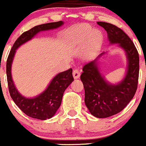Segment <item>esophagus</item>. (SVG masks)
<instances>
[{"label":"esophagus","mask_w":146,"mask_h":146,"mask_svg":"<svg viewBox=\"0 0 146 146\" xmlns=\"http://www.w3.org/2000/svg\"><path fill=\"white\" fill-rule=\"evenodd\" d=\"M80 70H78L77 69H74V71H73V77H74V79H78L80 78Z\"/></svg>","instance_id":"34e87169"}]
</instances>
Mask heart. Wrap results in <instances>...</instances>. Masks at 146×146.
I'll list each match as a JSON object with an SVG mask.
<instances>
[{
  "label": "heart",
  "mask_w": 146,
  "mask_h": 146,
  "mask_svg": "<svg viewBox=\"0 0 146 146\" xmlns=\"http://www.w3.org/2000/svg\"><path fill=\"white\" fill-rule=\"evenodd\" d=\"M82 32L80 34V37L82 39L85 40L87 38V36L89 35V33L90 32L91 29L88 26H82ZM102 36L98 31H94L90 36L89 38L88 44H87V48L85 50V55L87 57L91 58L95 56L97 51L99 49L100 46L102 43Z\"/></svg>",
  "instance_id": "1"
}]
</instances>
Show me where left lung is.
<instances>
[{
	"instance_id": "1",
	"label": "left lung",
	"mask_w": 146,
	"mask_h": 146,
	"mask_svg": "<svg viewBox=\"0 0 146 146\" xmlns=\"http://www.w3.org/2000/svg\"><path fill=\"white\" fill-rule=\"evenodd\" d=\"M105 29L110 44H119L125 51L127 73L117 84H112L101 75L98 59L83 66L81 79L84 88V102L90 113L98 118L110 117L123 110L134 97L139 77V54L132 40L120 28L106 22H98Z\"/></svg>"
}]
</instances>
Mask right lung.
Masks as SVG:
<instances>
[{
    "instance_id": "add662e5",
    "label": "right lung",
    "mask_w": 146,
    "mask_h": 146,
    "mask_svg": "<svg viewBox=\"0 0 146 146\" xmlns=\"http://www.w3.org/2000/svg\"><path fill=\"white\" fill-rule=\"evenodd\" d=\"M63 21L44 23L33 27L25 31L15 41L10 51L6 62V74L10 95L16 105L29 117L38 120H46L53 117L62 103L65 90L74 81L72 69L62 72L55 76L45 91L34 98H26L18 92L12 80L11 64L16 50L24 43L31 40L36 34L43 31L57 29L62 26Z\"/></svg>"
}]
</instances>
